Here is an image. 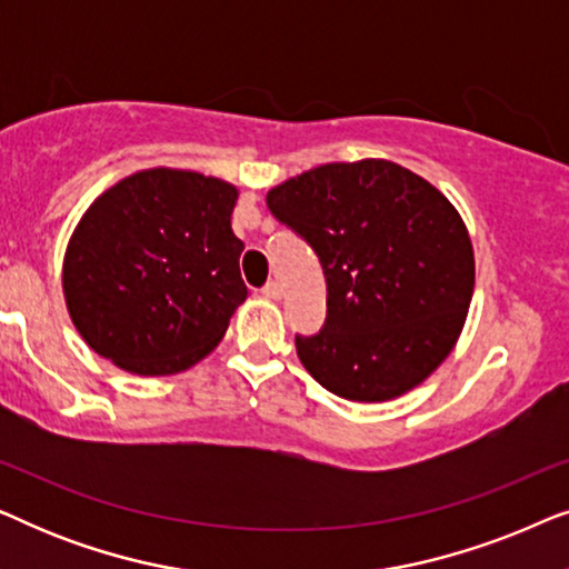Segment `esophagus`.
<instances>
[{"mask_svg":"<svg viewBox=\"0 0 569 569\" xmlns=\"http://www.w3.org/2000/svg\"><path fill=\"white\" fill-rule=\"evenodd\" d=\"M261 295H263V298H269V300H279V298H282V284L267 282L261 287Z\"/></svg>","mask_w":569,"mask_h":569,"instance_id":"obj_1","label":"esophagus"}]
</instances>
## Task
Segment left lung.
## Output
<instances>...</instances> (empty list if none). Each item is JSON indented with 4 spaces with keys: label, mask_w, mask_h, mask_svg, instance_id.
<instances>
[{
    "label": "left lung",
    "mask_w": 569,
    "mask_h": 569,
    "mask_svg": "<svg viewBox=\"0 0 569 569\" xmlns=\"http://www.w3.org/2000/svg\"><path fill=\"white\" fill-rule=\"evenodd\" d=\"M267 207L313 248L326 323L295 337L326 391L388 401L456 347L473 295V248L456 207L391 160L326 162L274 186Z\"/></svg>",
    "instance_id": "1"
}]
</instances>
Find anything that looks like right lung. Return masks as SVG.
Segmentation results:
<instances>
[{"label":"right lung","instance_id":"right-lung-1","mask_svg":"<svg viewBox=\"0 0 569 569\" xmlns=\"http://www.w3.org/2000/svg\"><path fill=\"white\" fill-rule=\"evenodd\" d=\"M236 201L232 183L176 168L139 170L100 193L61 271L88 347L134 376H173L212 352L248 298Z\"/></svg>","mask_w":569,"mask_h":569}]
</instances>
